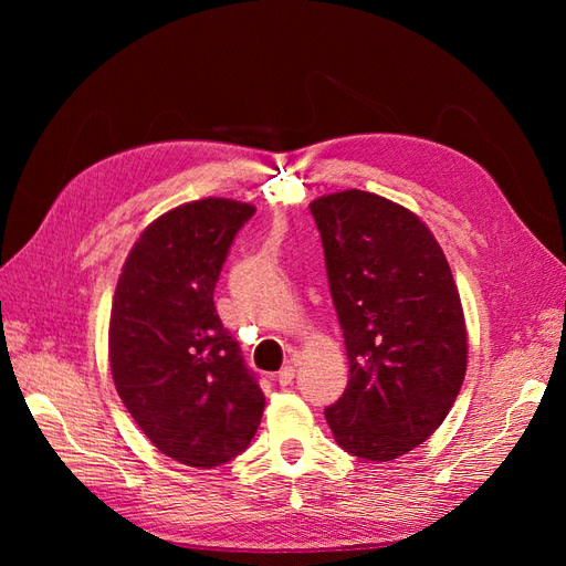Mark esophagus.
<instances>
[{"label": "esophagus", "instance_id": "esophagus-1", "mask_svg": "<svg viewBox=\"0 0 566 566\" xmlns=\"http://www.w3.org/2000/svg\"><path fill=\"white\" fill-rule=\"evenodd\" d=\"M293 378H295V364H287V366H283V368L276 373V382H279L281 387H287L290 382H293Z\"/></svg>", "mask_w": 566, "mask_h": 566}]
</instances>
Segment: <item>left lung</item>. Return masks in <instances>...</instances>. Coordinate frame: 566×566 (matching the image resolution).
Segmentation results:
<instances>
[{"label":"left lung","instance_id":"8db88e82","mask_svg":"<svg viewBox=\"0 0 566 566\" xmlns=\"http://www.w3.org/2000/svg\"><path fill=\"white\" fill-rule=\"evenodd\" d=\"M310 210L349 358L325 420L347 453L387 462L434 434L465 380L458 285L432 231L403 205L349 188Z\"/></svg>","mask_w":566,"mask_h":566}]
</instances>
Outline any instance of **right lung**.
Segmentation results:
<instances>
[{
  "label": "right lung",
  "instance_id": "right-lung-1",
  "mask_svg": "<svg viewBox=\"0 0 566 566\" xmlns=\"http://www.w3.org/2000/svg\"><path fill=\"white\" fill-rule=\"evenodd\" d=\"M254 205L202 198L160 214L117 279L108 361L115 389L160 453L210 470L250 447L264 391L214 310L233 238Z\"/></svg>",
  "mask_w": 566,
  "mask_h": 566
}]
</instances>
